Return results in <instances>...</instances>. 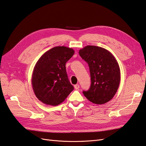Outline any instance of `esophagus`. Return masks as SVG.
Returning <instances> with one entry per match:
<instances>
[{"instance_id": "obj_1", "label": "esophagus", "mask_w": 146, "mask_h": 146, "mask_svg": "<svg viewBox=\"0 0 146 146\" xmlns=\"http://www.w3.org/2000/svg\"><path fill=\"white\" fill-rule=\"evenodd\" d=\"M74 88L75 90H78L80 88V85L79 84H75V85L74 86Z\"/></svg>"}]
</instances>
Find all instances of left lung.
Masks as SVG:
<instances>
[{
    "mask_svg": "<svg viewBox=\"0 0 146 146\" xmlns=\"http://www.w3.org/2000/svg\"><path fill=\"white\" fill-rule=\"evenodd\" d=\"M79 55L88 63L91 74V87L83 91L91 103L103 104L113 99L121 81L119 64L110 51L102 47L87 45L79 50Z\"/></svg>",
    "mask_w": 146,
    "mask_h": 146,
    "instance_id": "obj_1",
    "label": "left lung"
}]
</instances>
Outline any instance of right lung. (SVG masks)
<instances>
[{
	"label": "right lung",
	"mask_w": 146,
	"mask_h": 146,
	"mask_svg": "<svg viewBox=\"0 0 146 146\" xmlns=\"http://www.w3.org/2000/svg\"><path fill=\"white\" fill-rule=\"evenodd\" d=\"M74 53L73 48L58 46L44 53L37 61L32 73V86L36 97L42 103L57 106L73 90L65 65Z\"/></svg>",
	"instance_id": "add662e5"
}]
</instances>
